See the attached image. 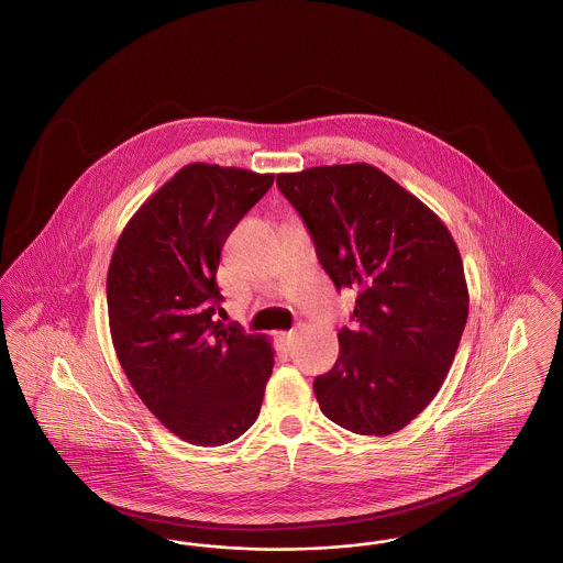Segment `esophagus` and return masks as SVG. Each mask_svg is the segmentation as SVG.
Listing matches in <instances>:
<instances>
[{
    "label": "esophagus",
    "instance_id": "esophagus-1",
    "mask_svg": "<svg viewBox=\"0 0 563 563\" xmlns=\"http://www.w3.org/2000/svg\"><path fill=\"white\" fill-rule=\"evenodd\" d=\"M295 339H297V333L295 331H289V333H278V341H280V345L285 347V350H289L292 343H295Z\"/></svg>",
    "mask_w": 563,
    "mask_h": 563
}]
</instances>
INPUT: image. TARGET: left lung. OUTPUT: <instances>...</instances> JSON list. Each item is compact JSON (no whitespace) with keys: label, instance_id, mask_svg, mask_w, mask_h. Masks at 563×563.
I'll return each instance as SVG.
<instances>
[{"label":"left lung","instance_id":"obj_1","mask_svg":"<svg viewBox=\"0 0 563 563\" xmlns=\"http://www.w3.org/2000/svg\"><path fill=\"white\" fill-rule=\"evenodd\" d=\"M335 287L358 289L320 410L361 435L406 428L435 398L470 314L463 260L444 222L368 163L278 174Z\"/></svg>","mask_w":563,"mask_h":563}]
</instances>
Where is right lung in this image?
<instances>
[{
  "label": "right lung",
  "instance_id": "1",
  "mask_svg": "<svg viewBox=\"0 0 563 563\" xmlns=\"http://www.w3.org/2000/svg\"><path fill=\"white\" fill-rule=\"evenodd\" d=\"M272 174L190 163L125 224L107 274L114 352L135 394L184 442L220 446L257 419L274 366L266 335L216 320L228 234Z\"/></svg>",
  "mask_w": 563,
  "mask_h": 563
}]
</instances>
